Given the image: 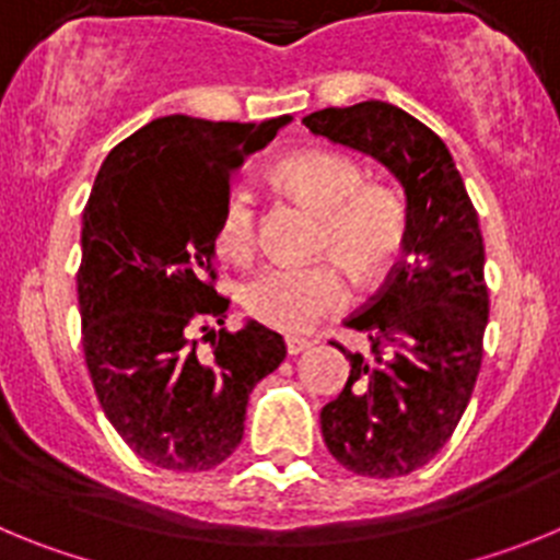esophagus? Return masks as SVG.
<instances>
[{
    "mask_svg": "<svg viewBox=\"0 0 560 560\" xmlns=\"http://www.w3.org/2000/svg\"><path fill=\"white\" fill-rule=\"evenodd\" d=\"M314 341L303 339V336H285V353L289 355H300L303 350H308Z\"/></svg>",
    "mask_w": 560,
    "mask_h": 560,
    "instance_id": "1",
    "label": "esophagus"
}]
</instances>
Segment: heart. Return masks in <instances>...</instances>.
Wrapping results in <instances>:
<instances>
[{
  "instance_id": "b5f03b06",
  "label": "heart",
  "mask_w": 560,
  "mask_h": 560,
  "mask_svg": "<svg viewBox=\"0 0 560 560\" xmlns=\"http://www.w3.org/2000/svg\"><path fill=\"white\" fill-rule=\"evenodd\" d=\"M275 182L323 215L319 249L359 277L395 264L404 244V205L393 190L364 185V173L345 153L308 148L280 160ZM257 244V207L244 190L224 199L212 246L224 260H246ZM348 300V283L334 264L264 266L241 285V305L252 319L283 334H303Z\"/></svg>"
}]
</instances>
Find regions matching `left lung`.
<instances>
[{
    "instance_id": "8db88e82",
    "label": "left lung",
    "mask_w": 560,
    "mask_h": 560,
    "mask_svg": "<svg viewBox=\"0 0 560 560\" xmlns=\"http://www.w3.org/2000/svg\"><path fill=\"white\" fill-rule=\"evenodd\" d=\"M303 122L378 160L407 196L404 257L348 319L368 334L370 350L330 341L350 375L319 412L336 463L361 477H407L446 446L482 364L488 285L477 210L446 142L404 108L364 101Z\"/></svg>"
}]
</instances>
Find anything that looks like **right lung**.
<instances>
[{"mask_svg":"<svg viewBox=\"0 0 560 560\" xmlns=\"http://www.w3.org/2000/svg\"><path fill=\"white\" fill-rule=\"evenodd\" d=\"M291 117L171 114L112 148L83 210V355L108 423L167 471H210L244 438L249 393L285 359L260 323L224 328L212 230L230 176ZM201 343H210L205 351Z\"/></svg>","mask_w":560,"mask_h":560,"instance_id":"1","label":"right lung"}]
</instances>
